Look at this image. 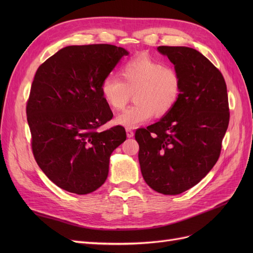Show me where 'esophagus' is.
Here are the masks:
<instances>
[{
    "label": "esophagus",
    "instance_id": "esophagus-1",
    "mask_svg": "<svg viewBox=\"0 0 253 253\" xmlns=\"http://www.w3.org/2000/svg\"><path fill=\"white\" fill-rule=\"evenodd\" d=\"M126 136L128 137V138H131V137L134 136V131L132 128H126Z\"/></svg>",
    "mask_w": 253,
    "mask_h": 253
}]
</instances>
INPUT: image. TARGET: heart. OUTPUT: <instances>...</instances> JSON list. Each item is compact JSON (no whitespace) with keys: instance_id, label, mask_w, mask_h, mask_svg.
I'll return each mask as SVG.
<instances>
[{"instance_id":"heart-1","label":"heart","mask_w":253,"mask_h":253,"mask_svg":"<svg viewBox=\"0 0 253 253\" xmlns=\"http://www.w3.org/2000/svg\"><path fill=\"white\" fill-rule=\"evenodd\" d=\"M119 77L110 75L101 83L100 91L111 109L120 111L128 102L131 94L135 104L116 117V124L134 128L153 116L163 117L177 104L181 94L179 74L153 58L141 55L122 64Z\"/></svg>"}]
</instances>
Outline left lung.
<instances>
[{"label":"left lung","mask_w":253,"mask_h":253,"mask_svg":"<svg viewBox=\"0 0 253 253\" xmlns=\"http://www.w3.org/2000/svg\"><path fill=\"white\" fill-rule=\"evenodd\" d=\"M180 76L175 108L154 125L138 128V159L145 182L158 193L180 194L194 187L216 164L229 125L223 75L196 49L159 46Z\"/></svg>","instance_id":"left-lung-1"}]
</instances>
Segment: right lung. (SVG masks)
<instances>
[{"instance_id":"add662e5","label":"right lung","mask_w":253,"mask_h":253,"mask_svg":"<svg viewBox=\"0 0 253 253\" xmlns=\"http://www.w3.org/2000/svg\"><path fill=\"white\" fill-rule=\"evenodd\" d=\"M128 52L111 44L72 45L38 68L26 105L36 162L67 192H94L109 174L113 151L126 139L124 126L98 128L113 113L100 86Z\"/></svg>"}]
</instances>
